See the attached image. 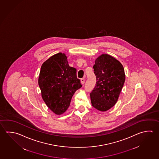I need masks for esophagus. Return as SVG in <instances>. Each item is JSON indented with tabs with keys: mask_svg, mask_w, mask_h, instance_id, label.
<instances>
[{
	"mask_svg": "<svg viewBox=\"0 0 159 159\" xmlns=\"http://www.w3.org/2000/svg\"><path fill=\"white\" fill-rule=\"evenodd\" d=\"M81 82L82 84H84V78H81Z\"/></svg>",
	"mask_w": 159,
	"mask_h": 159,
	"instance_id": "obj_1",
	"label": "esophagus"
}]
</instances>
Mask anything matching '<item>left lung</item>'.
Masks as SVG:
<instances>
[{"label":"left lung","instance_id":"left-lung-1","mask_svg":"<svg viewBox=\"0 0 159 159\" xmlns=\"http://www.w3.org/2000/svg\"><path fill=\"white\" fill-rule=\"evenodd\" d=\"M96 78L95 88L90 93L93 107L105 111L115 105L125 80L124 69L119 61L103 54L93 66Z\"/></svg>","mask_w":159,"mask_h":159}]
</instances>
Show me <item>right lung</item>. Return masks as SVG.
<instances>
[{
  "instance_id": "obj_1",
  "label": "right lung",
  "mask_w": 159,
  "mask_h": 159,
  "mask_svg": "<svg viewBox=\"0 0 159 159\" xmlns=\"http://www.w3.org/2000/svg\"><path fill=\"white\" fill-rule=\"evenodd\" d=\"M76 72L61 52L52 55L41 66L38 80L41 96L47 107L57 115L67 110L73 95L82 87Z\"/></svg>"
}]
</instances>
